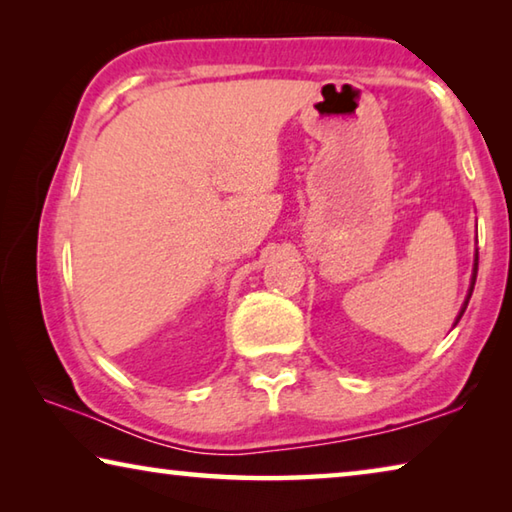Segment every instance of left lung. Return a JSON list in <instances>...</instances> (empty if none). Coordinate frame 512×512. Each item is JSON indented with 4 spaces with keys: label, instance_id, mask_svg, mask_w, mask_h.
<instances>
[{
    "label": "left lung",
    "instance_id": "left-lung-1",
    "mask_svg": "<svg viewBox=\"0 0 512 512\" xmlns=\"http://www.w3.org/2000/svg\"><path fill=\"white\" fill-rule=\"evenodd\" d=\"M476 271H479V253H474V266H472V277H470V289H467V296H465V302L461 305V311H458V316H456V320H454V325L458 323V320H461V316L465 314V309H467V302H470V298H472V291H474V282H476Z\"/></svg>",
    "mask_w": 512,
    "mask_h": 512
}]
</instances>
